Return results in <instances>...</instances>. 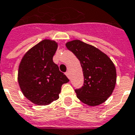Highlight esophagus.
<instances>
[{
    "label": "esophagus",
    "mask_w": 135,
    "mask_h": 135,
    "mask_svg": "<svg viewBox=\"0 0 135 135\" xmlns=\"http://www.w3.org/2000/svg\"><path fill=\"white\" fill-rule=\"evenodd\" d=\"M65 75L68 77V79H70V73H69V72H66V73H65Z\"/></svg>",
    "instance_id": "esophagus-1"
}]
</instances>
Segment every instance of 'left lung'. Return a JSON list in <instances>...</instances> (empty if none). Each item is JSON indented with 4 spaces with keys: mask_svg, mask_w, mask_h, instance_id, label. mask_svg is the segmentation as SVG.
<instances>
[{
    "mask_svg": "<svg viewBox=\"0 0 135 135\" xmlns=\"http://www.w3.org/2000/svg\"><path fill=\"white\" fill-rule=\"evenodd\" d=\"M65 45L79 59L83 71L84 85L75 90L77 98L90 106L105 102L116 84L114 63L99 49L82 41H70Z\"/></svg>",
    "mask_w": 135,
    "mask_h": 135,
    "instance_id": "8db88e82",
    "label": "left lung"
}]
</instances>
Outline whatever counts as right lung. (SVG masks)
<instances>
[{
  "label": "right lung",
  "mask_w": 135,
  "mask_h": 135,
  "mask_svg": "<svg viewBox=\"0 0 135 135\" xmlns=\"http://www.w3.org/2000/svg\"><path fill=\"white\" fill-rule=\"evenodd\" d=\"M58 43L44 39L25 53L19 65L17 79L22 92L31 102L46 105L59 98L61 86L69 82L53 61Z\"/></svg>",
  "instance_id": "add662e5"
}]
</instances>
